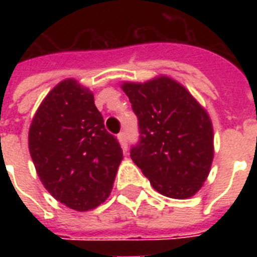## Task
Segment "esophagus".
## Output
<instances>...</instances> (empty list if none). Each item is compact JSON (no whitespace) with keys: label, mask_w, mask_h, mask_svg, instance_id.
Masks as SVG:
<instances>
[{"label":"esophagus","mask_w":257,"mask_h":257,"mask_svg":"<svg viewBox=\"0 0 257 257\" xmlns=\"http://www.w3.org/2000/svg\"><path fill=\"white\" fill-rule=\"evenodd\" d=\"M117 140H118V143H120L121 148L124 149V151H126V148H128V141H126V135H125V132L118 133Z\"/></svg>","instance_id":"esophagus-1"}]
</instances>
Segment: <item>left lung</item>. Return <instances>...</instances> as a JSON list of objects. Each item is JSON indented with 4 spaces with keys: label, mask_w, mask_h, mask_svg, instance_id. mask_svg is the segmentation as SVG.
Returning a JSON list of instances; mask_svg holds the SVG:
<instances>
[{
    "label": "left lung",
    "mask_w": 257,
    "mask_h": 257,
    "mask_svg": "<svg viewBox=\"0 0 257 257\" xmlns=\"http://www.w3.org/2000/svg\"><path fill=\"white\" fill-rule=\"evenodd\" d=\"M139 118L133 163L159 193L189 199L203 187L213 161L211 117L189 90L168 76L121 84Z\"/></svg>",
    "instance_id": "1"
}]
</instances>
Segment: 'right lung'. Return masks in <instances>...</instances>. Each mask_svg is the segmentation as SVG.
I'll return each instance as SVG.
<instances>
[{
    "label": "right lung",
    "mask_w": 257,
    "mask_h": 257,
    "mask_svg": "<svg viewBox=\"0 0 257 257\" xmlns=\"http://www.w3.org/2000/svg\"><path fill=\"white\" fill-rule=\"evenodd\" d=\"M29 152L46 191L78 212L108 199L122 160L93 93L74 78L58 82L40 104L29 128Z\"/></svg>",
    "instance_id": "right-lung-1"
}]
</instances>
